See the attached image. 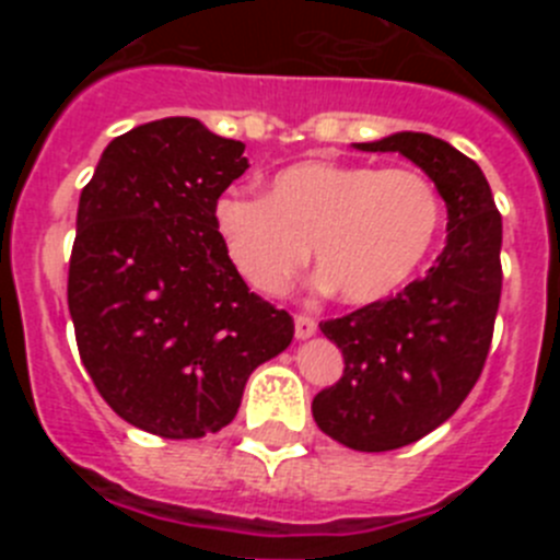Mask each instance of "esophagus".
Segmentation results:
<instances>
[{"label": "esophagus", "instance_id": "obj_1", "mask_svg": "<svg viewBox=\"0 0 560 560\" xmlns=\"http://www.w3.org/2000/svg\"><path fill=\"white\" fill-rule=\"evenodd\" d=\"M316 334V323L314 319H311V316H294V336L300 341H305V339H311V336Z\"/></svg>", "mask_w": 560, "mask_h": 560}]
</instances>
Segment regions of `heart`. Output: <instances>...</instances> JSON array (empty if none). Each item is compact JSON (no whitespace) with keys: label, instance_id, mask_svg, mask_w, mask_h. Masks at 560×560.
I'll use <instances>...</instances> for the list:
<instances>
[{"label":"heart","instance_id":"heart-1","mask_svg":"<svg viewBox=\"0 0 560 560\" xmlns=\"http://www.w3.org/2000/svg\"><path fill=\"white\" fill-rule=\"evenodd\" d=\"M443 224L427 173L308 160L277 171L266 196L224 192L212 226L232 269L266 296L283 294L308 264L319 289L353 305L387 300L423 266Z\"/></svg>","mask_w":560,"mask_h":560}]
</instances>
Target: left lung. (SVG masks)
<instances>
[{
	"label": "left lung",
	"mask_w": 560,
	"mask_h": 560,
	"mask_svg": "<svg viewBox=\"0 0 560 560\" xmlns=\"http://www.w3.org/2000/svg\"><path fill=\"white\" fill-rule=\"evenodd\" d=\"M355 151L400 153L446 201V249L400 294L323 323L345 355L311 404L316 427L355 452H393L446 423L491 348L502 294V215L482 167L432 133L398 131Z\"/></svg>",
	"instance_id": "8db88e82"
}]
</instances>
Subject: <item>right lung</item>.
Wrapping results in <instances>:
<instances>
[{"label":"right lung","instance_id":"obj_1","mask_svg":"<svg viewBox=\"0 0 560 560\" xmlns=\"http://www.w3.org/2000/svg\"><path fill=\"white\" fill-rule=\"evenodd\" d=\"M196 117L114 137L78 201L69 314L86 373L142 432L190 440L232 423L255 368L294 323L232 269L212 205L249 167Z\"/></svg>","mask_w":560,"mask_h":560}]
</instances>
